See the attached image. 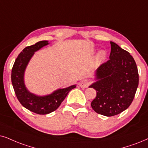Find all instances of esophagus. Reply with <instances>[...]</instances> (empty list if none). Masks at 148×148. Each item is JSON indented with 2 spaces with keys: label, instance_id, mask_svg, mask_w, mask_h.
Here are the masks:
<instances>
[{
  "label": "esophagus",
  "instance_id": "obj_1",
  "mask_svg": "<svg viewBox=\"0 0 148 148\" xmlns=\"http://www.w3.org/2000/svg\"><path fill=\"white\" fill-rule=\"evenodd\" d=\"M89 85V82L86 79L83 80L82 81H80L79 83L80 87L81 88H83V89L84 88H87Z\"/></svg>",
  "mask_w": 148,
  "mask_h": 148
}]
</instances>
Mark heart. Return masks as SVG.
<instances>
[{
	"mask_svg": "<svg viewBox=\"0 0 148 148\" xmlns=\"http://www.w3.org/2000/svg\"><path fill=\"white\" fill-rule=\"evenodd\" d=\"M106 58V52L104 50H100L95 57V63L96 65H100L104 61Z\"/></svg>",
	"mask_w": 148,
	"mask_h": 148,
	"instance_id": "heart-1",
	"label": "heart"
}]
</instances>
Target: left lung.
Wrapping results in <instances>:
<instances>
[{"mask_svg":"<svg viewBox=\"0 0 148 148\" xmlns=\"http://www.w3.org/2000/svg\"><path fill=\"white\" fill-rule=\"evenodd\" d=\"M110 43V59L97 69L95 82L89 87L96 91L91 107L106 117L118 115L127 109L139 85V74L133 57L117 44Z\"/></svg>","mask_w":148,"mask_h":148,"instance_id":"left-lung-1","label":"left lung"}]
</instances>
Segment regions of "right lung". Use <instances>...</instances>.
Instances as JSON below:
<instances>
[{"instance_id": "1", "label": "right lung", "mask_w": 148, "mask_h": 148, "mask_svg": "<svg viewBox=\"0 0 148 148\" xmlns=\"http://www.w3.org/2000/svg\"><path fill=\"white\" fill-rule=\"evenodd\" d=\"M48 44V41L44 40L24 48L15 61L12 70V83L17 98L24 107L40 115H46L57 110L68 93L76 86L74 85L58 89L45 96H38L31 93L26 87L24 73L30 60L35 52Z\"/></svg>"}]
</instances>
